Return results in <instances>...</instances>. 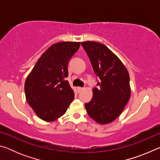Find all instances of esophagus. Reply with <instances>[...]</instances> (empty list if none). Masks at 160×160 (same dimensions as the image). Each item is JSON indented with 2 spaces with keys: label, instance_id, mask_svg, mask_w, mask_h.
Masks as SVG:
<instances>
[{
  "label": "esophagus",
  "instance_id": "1",
  "mask_svg": "<svg viewBox=\"0 0 160 160\" xmlns=\"http://www.w3.org/2000/svg\"><path fill=\"white\" fill-rule=\"evenodd\" d=\"M82 90H83V88H80V87H78V92H79L80 91H82Z\"/></svg>",
  "mask_w": 160,
  "mask_h": 160
}]
</instances>
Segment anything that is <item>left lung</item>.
I'll return each mask as SVG.
<instances>
[{
    "mask_svg": "<svg viewBox=\"0 0 160 160\" xmlns=\"http://www.w3.org/2000/svg\"><path fill=\"white\" fill-rule=\"evenodd\" d=\"M99 78L98 88L92 90V99L85 104L88 115L99 124H108L117 118L131 97L128 71L118 56L104 44L96 42H81Z\"/></svg>",
    "mask_w": 160,
    "mask_h": 160,
    "instance_id": "8db88e82",
    "label": "left lung"
}]
</instances>
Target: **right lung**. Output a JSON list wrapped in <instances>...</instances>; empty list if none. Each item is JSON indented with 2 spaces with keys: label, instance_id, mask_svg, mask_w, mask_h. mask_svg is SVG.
Instances as JSON below:
<instances>
[{
  "label": "right lung",
  "instance_id": "1",
  "mask_svg": "<svg viewBox=\"0 0 160 160\" xmlns=\"http://www.w3.org/2000/svg\"><path fill=\"white\" fill-rule=\"evenodd\" d=\"M80 42L51 45L35 64L25 82L26 99L37 116L47 122L63 116L74 99V92L65 80L68 63Z\"/></svg>",
  "mask_w": 160,
  "mask_h": 160
}]
</instances>
